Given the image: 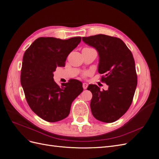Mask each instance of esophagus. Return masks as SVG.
Here are the masks:
<instances>
[{
    "label": "esophagus",
    "instance_id": "obj_1",
    "mask_svg": "<svg viewBox=\"0 0 159 159\" xmlns=\"http://www.w3.org/2000/svg\"><path fill=\"white\" fill-rule=\"evenodd\" d=\"M88 84L87 83H84L83 84V88L84 89H87V88H88Z\"/></svg>",
    "mask_w": 159,
    "mask_h": 159
}]
</instances>
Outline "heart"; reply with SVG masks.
Returning a JSON list of instances; mask_svg holds the SVG:
<instances>
[{"label": "heart", "instance_id": "obj_1", "mask_svg": "<svg viewBox=\"0 0 159 159\" xmlns=\"http://www.w3.org/2000/svg\"><path fill=\"white\" fill-rule=\"evenodd\" d=\"M84 49H91V48H84Z\"/></svg>", "mask_w": 159, "mask_h": 159}]
</instances>
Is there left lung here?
Segmentation results:
<instances>
[{
  "label": "left lung",
  "mask_w": 159,
  "mask_h": 159,
  "mask_svg": "<svg viewBox=\"0 0 159 159\" xmlns=\"http://www.w3.org/2000/svg\"><path fill=\"white\" fill-rule=\"evenodd\" d=\"M86 44L94 47L99 56L98 71L101 81L108 86L101 91L97 85H89L92 93L90 107L100 121L113 123L127 112L133 102L137 85V75L132 53L117 37L98 34L83 37Z\"/></svg>",
  "instance_id": "obj_1"
}]
</instances>
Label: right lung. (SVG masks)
Listing matches in <instances>:
<instances>
[{"label": "right lung", "instance_id": "right-lung-1", "mask_svg": "<svg viewBox=\"0 0 159 159\" xmlns=\"http://www.w3.org/2000/svg\"><path fill=\"white\" fill-rule=\"evenodd\" d=\"M81 42V37L61 40L40 37L25 51L20 82L26 102L38 116L48 122L68 116L73 101L83 91L82 83L70 80L61 87L54 81L53 72L64 67L67 57Z\"/></svg>", "mask_w": 159, "mask_h": 159}]
</instances>
